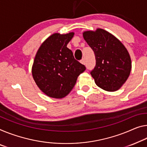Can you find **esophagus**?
<instances>
[{
	"instance_id": "1",
	"label": "esophagus",
	"mask_w": 147,
	"mask_h": 147,
	"mask_svg": "<svg viewBox=\"0 0 147 147\" xmlns=\"http://www.w3.org/2000/svg\"><path fill=\"white\" fill-rule=\"evenodd\" d=\"M80 62H81L82 64H85V62L84 58H83V59H81V61H80Z\"/></svg>"
}]
</instances>
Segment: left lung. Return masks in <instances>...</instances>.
I'll list each match as a JSON object with an SVG mask.
<instances>
[{
	"mask_svg": "<svg viewBox=\"0 0 147 147\" xmlns=\"http://www.w3.org/2000/svg\"><path fill=\"white\" fill-rule=\"evenodd\" d=\"M84 39L94 51L96 65L91 71L97 86L107 91H116L127 80L131 60L124 45L102 29L83 33Z\"/></svg>",
	"mask_w": 147,
	"mask_h": 147,
	"instance_id": "8db88e82",
	"label": "left lung"
}]
</instances>
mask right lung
Wrapping results in <instances>:
<instances>
[{"instance_id": "obj_1", "label": "right lung", "mask_w": 147, "mask_h": 147, "mask_svg": "<svg viewBox=\"0 0 147 147\" xmlns=\"http://www.w3.org/2000/svg\"><path fill=\"white\" fill-rule=\"evenodd\" d=\"M74 33H54L42 42L36 54L32 75L47 96L62 98L69 93L86 67L74 58L67 45Z\"/></svg>"}]
</instances>
